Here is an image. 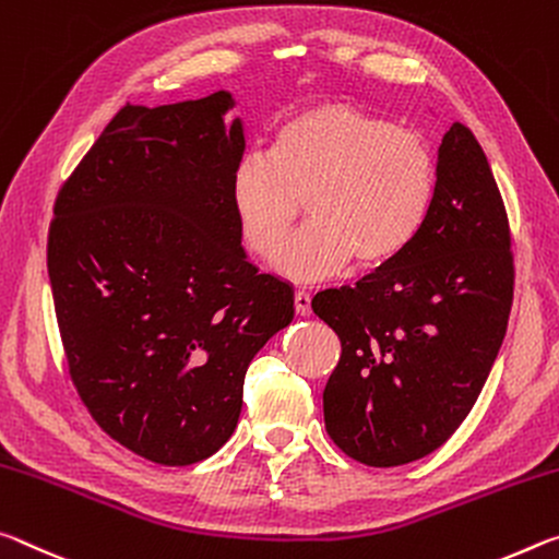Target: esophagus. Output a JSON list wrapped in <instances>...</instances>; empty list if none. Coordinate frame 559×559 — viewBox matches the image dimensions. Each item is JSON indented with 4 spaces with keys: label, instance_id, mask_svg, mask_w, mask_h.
Instances as JSON below:
<instances>
[{
    "label": "esophagus",
    "instance_id": "1",
    "mask_svg": "<svg viewBox=\"0 0 559 559\" xmlns=\"http://www.w3.org/2000/svg\"><path fill=\"white\" fill-rule=\"evenodd\" d=\"M295 312L299 317L312 314V297H309L307 292H295Z\"/></svg>",
    "mask_w": 559,
    "mask_h": 559
}]
</instances>
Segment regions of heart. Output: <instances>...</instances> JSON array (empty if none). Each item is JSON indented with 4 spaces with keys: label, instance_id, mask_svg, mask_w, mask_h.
<instances>
[{
    "label": "heart",
    "instance_id": "heart-1",
    "mask_svg": "<svg viewBox=\"0 0 559 559\" xmlns=\"http://www.w3.org/2000/svg\"><path fill=\"white\" fill-rule=\"evenodd\" d=\"M436 160L418 133L342 100L292 114L270 153H247L230 180L242 240L272 260L308 200L310 227L277 258L289 280L332 277L352 260L379 267L424 225Z\"/></svg>",
    "mask_w": 559,
    "mask_h": 559
}]
</instances>
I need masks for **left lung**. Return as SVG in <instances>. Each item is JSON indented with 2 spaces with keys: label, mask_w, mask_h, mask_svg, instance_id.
<instances>
[{
  "label": "left lung",
  "mask_w": 559,
  "mask_h": 559,
  "mask_svg": "<svg viewBox=\"0 0 559 559\" xmlns=\"http://www.w3.org/2000/svg\"><path fill=\"white\" fill-rule=\"evenodd\" d=\"M515 267L498 182L471 128L438 148L433 198L414 240L356 287L312 299L342 356L324 389L332 441L391 468L441 448L478 401L506 340Z\"/></svg>",
  "instance_id": "left-lung-1"
}]
</instances>
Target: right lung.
<instances>
[{
	"label": "right lung",
	"mask_w": 559,
	"mask_h": 559,
	"mask_svg": "<svg viewBox=\"0 0 559 559\" xmlns=\"http://www.w3.org/2000/svg\"><path fill=\"white\" fill-rule=\"evenodd\" d=\"M230 91L123 106L63 182L47 267L69 373L104 431L190 465L233 436L247 366L295 317V292L247 262L230 180Z\"/></svg>",
	"instance_id": "add662e5"
}]
</instances>
